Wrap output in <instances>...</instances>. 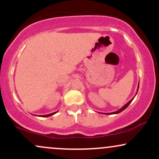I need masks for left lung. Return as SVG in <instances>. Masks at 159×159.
I'll use <instances>...</instances> for the list:
<instances>
[{
    "label": "left lung",
    "mask_w": 159,
    "mask_h": 159,
    "mask_svg": "<svg viewBox=\"0 0 159 159\" xmlns=\"http://www.w3.org/2000/svg\"><path fill=\"white\" fill-rule=\"evenodd\" d=\"M138 88H139V83H138ZM138 90H137V93H138ZM137 94V93H136ZM134 99V98H132V99L130 100V101L128 103H126L125 104V105H124L123 107H122L120 109V110H118V111H114V112H112V113H106V114H119V113H120V112H122V111H123V110H125V108H126V107L129 106V104H130L131 102H132V100Z\"/></svg>",
    "instance_id": "1"
}]
</instances>
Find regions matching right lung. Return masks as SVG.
Wrapping results in <instances>:
<instances>
[{
  "mask_svg": "<svg viewBox=\"0 0 159 159\" xmlns=\"http://www.w3.org/2000/svg\"><path fill=\"white\" fill-rule=\"evenodd\" d=\"M56 112H54V113H52V114H46V115H43V116H43V117H47V116H52V115H54V114H56Z\"/></svg>",
  "mask_w": 159,
  "mask_h": 159,
  "instance_id": "add662e5",
  "label": "right lung"
}]
</instances>
